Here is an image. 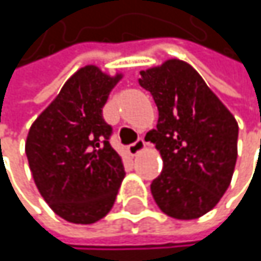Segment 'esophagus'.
<instances>
[{"mask_svg": "<svg viewBox=\"0 0 261 261\" xmlns=\"http://www.w3.org/2000/svg\"><path fill=\"white\" fill-rule=\"evenodd\" d=\"M145 146H146V142L140 137V139H137L134 143H131L130 146H128V152H130V155H136L137 152L145 149Z\"/></svg>", "mask_w": 261, "mask_h": 261, "instance_id": "34e87169", "label": "esophagus"}]
</instances>
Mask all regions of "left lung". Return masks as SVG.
Segmentation results:
<instances>
[{
  "label": "left lung",
  "instance_id": "1",
  "mask_svg": "<svg viewBox=\"0 0 261 261\" xmlns=\"http://www.w3.org/2000/svg\"><path fill=\"white\" fill-rule=\"evenodd\" d=\"M139 84L159 109L157 130L146 134L163 160V171L151 182L154 201L171 218H201L231 182L239 136L234 116L178 59L140 71Z\"/></svg>",
  "mask_w": 261,
  "mask_h": 261
}]
</instances>
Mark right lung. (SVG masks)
<instances>
[{
  "mask_svg": "<svg viewBox=\"0 0 261 261\" xmlns=\"http://www.w3.org/2000/svg\"><path fill=\"white\" fill-rule=\"evenodd\" d=\"M122 79L87 65L68 80L28 131L25 154L34 182L56 215L95 224L113 207L125 177L109 139L102 107Z\"/></svg>",
  "mask_w": 261,
  "mask_h": 261,
  "instance_id": "add662e5",
  "label": "right lung"
}]
</instances>
